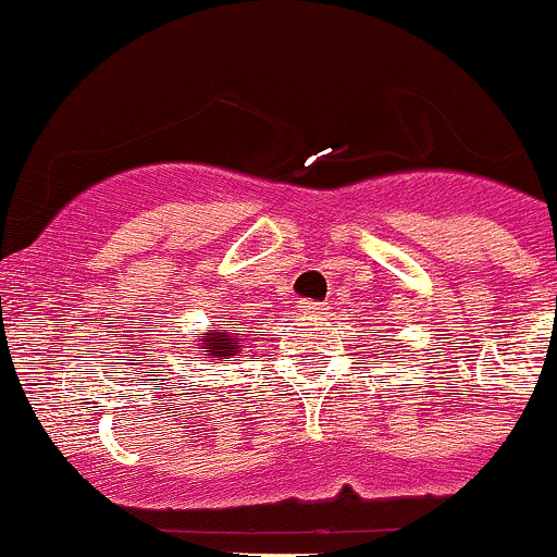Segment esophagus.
<instances>
[{
    "label": "esophagus",
    "instance_id": "1",
    "mask_svg": "<svg viewBox=\"0 0 557 557\" xmlns=\"http://www.w3.org/2000/svg\"><path fill=\"white\" fill-rule=\"evenodd\" d=\"M297 308H300L302 313H322L324 311L322 302H313V300H300L297 302Z\"/></svg>",
    "mask_w": 557,
    "mask_h": 557
}]
</instances>
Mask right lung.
Masks as SVG:
<instances>
[{"instance_id":"right-lung-1","label":"right lung","mask_w":557,"mask_h":557,"mask_svg":"<svg viewBox=\"0 0 557 557\" xmlns=\"http://www.w3.org/2000/svg\"><path fill=\"white\" fill-rule=\"evenodd\" d=\"M200 341L202 349L211 351V357H219V360H227L233 351H238V346H235V333H202Z\"/></svg>"}]
</instances>
